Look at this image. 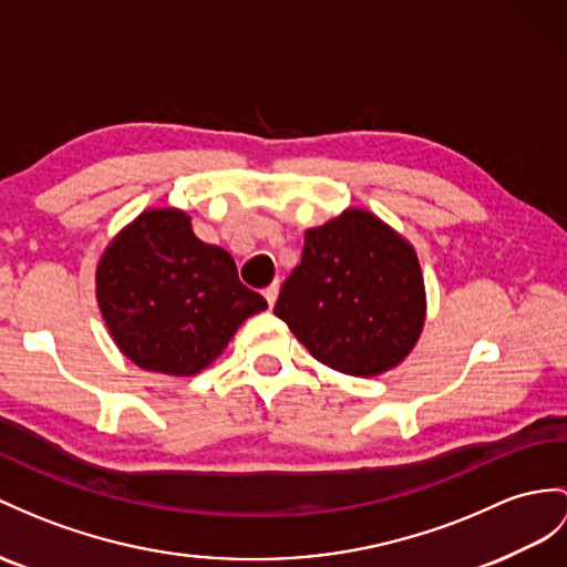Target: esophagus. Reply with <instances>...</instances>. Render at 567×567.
Instances as JSON below:
<instances>
[{"instance_id": "obj_1", "label": "esophagus", "mask_w": 567, "mask_h": 567, "mask_svg": "<svg viewBox=\"0 0 567 567\" xmlns=\"http://www.w3.org/2000/svg\"><path fill=\"white\" fill-rule=\"evenodd\" d=\"M265 298H267L269 306H274L276 298H279V284H271L269 288H265Z\"/></svg>"}]
</instances>
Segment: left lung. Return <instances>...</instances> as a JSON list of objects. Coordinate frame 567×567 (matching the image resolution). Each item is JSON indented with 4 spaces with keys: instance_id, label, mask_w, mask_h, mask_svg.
<instances>
[{
    "instance_id": "left-lung-1",
    "label": "left lung",
    "mask_w": 567,
    "mask_h": 567,
    "mask_svg": "<svg viewBox=\"0 0 567 567\" xmlns=\"http://www.w3.org/2000/svg\"><path fill=\"white\" fill-rule=\"evenodd\" d=\"M312 358L353 378L396 368L425 324L413 245L365 209L306 230L300 265L274 308Z\"/></svg>"
}]
</instances>
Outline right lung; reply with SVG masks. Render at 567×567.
I'll use <instances>...</instances> for the list:
<instances>
[{
	"instance_id": "right-lung-1",
	"label": "right lung",
	"mask_w": 567,
	"mask_h": 567,
	"mask_svg": "<svg viewBox=\"0 0 567 567\" xmlns=\"http://www.w3.org/2000/svg\"><path fill=\"white\" fill-rule=\"evenodd\" d=\"M95 298L110 337L134 365L192 378L224 353L267 300L238 279L233 257L202 243L175 206L146 209L107 243Z\"/></svg>"
}]
</instances>
